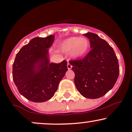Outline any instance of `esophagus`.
Wrapping results in <instances>:
<instances>
[{
    "mask_svg": "<svg viewBox=\"0 0 132 132\" xmlns=\"http://www.w3.org/2000/svg\"><path fill=\"white\" fill-rule=\"evenodd\" d=\"M67 67H68V69H71V68H72V65H71L70 63L68 62V64H67Z\"/></svg>",
    "mask_w": 132,
    "mask_h": 132,
    "instance_id": "obj_1",
    "label": "esophagus"
}]
</instances>
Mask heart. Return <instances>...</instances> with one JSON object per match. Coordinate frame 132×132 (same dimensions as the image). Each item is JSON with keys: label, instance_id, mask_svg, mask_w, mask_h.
I'll return each mask as SVG.
<instances>
[{"label": "heart", "instance_id": "heart-1", "mask_svg": "<svg viewBox=\"0 0 132 132\" xmlns=\"http://www.w3.org/2000/svg\"><path fill=\"white\" fill-rule=\"evenodd\" d=\"M90 48L89 41L86 38L71 37L66 39L61 44V49L64 53H70L75 58L84 56Z\"/></svg>", "mask_w": 132, "mask_h": 132}]
</instances>
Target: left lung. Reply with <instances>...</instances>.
Instances as JSON below:
<instances>
[{
	"label": "left lung",
	"mask_w": 132,
	"mask_h": 132,
	"mask_svg": "<svg viewBox=\"0 0 132 132\" xmlns=\"http://www.w3.org/2000/svg\"><path fill=\"white\" fill-rule=\"evenodd\" d=\"M90 41L91 50L81 60L69 63L75 73L76 87L89 99L101 97L113 88L119 75L118 59L113 48L97 35H84Z\"/></svg>",
	"instance_id": "obj_1"
}]
</instances>
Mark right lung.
Returning <instances> with one entry per match:
<instances>
[{"instance_id":"right-lung-1","label":"right lung","mask_w":132,"mask_h":132,"mask_svg":"<svg viewBox=\"0 0 132 132\" xmlns=\"http://www.w3.org/2000/svg\"><path fill=\"white\" fill-rule=\"evenodd\" d=\"M54 35L36 37L16 54L12 76L21 95L34 102H43L53 97L60 82L68 71L67 61L50 63L48 48Z\"/></svg>"}]
</instances>
